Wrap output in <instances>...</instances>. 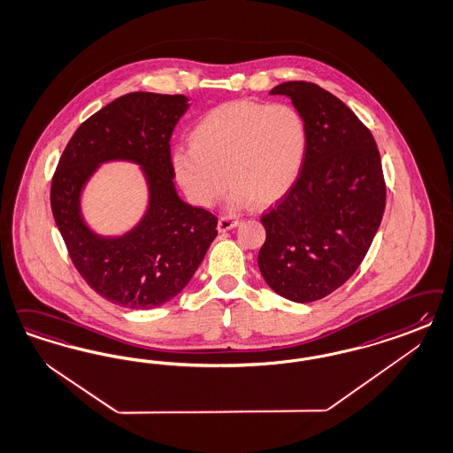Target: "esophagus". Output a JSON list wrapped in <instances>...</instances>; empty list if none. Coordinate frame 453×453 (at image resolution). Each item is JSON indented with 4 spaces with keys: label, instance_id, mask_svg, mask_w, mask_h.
Returning <instances> with one entry per match:
<instances>
[{
    "label": "esophagus",
    "instance_id": "34e87169",
    "mask_svg": "<svg viewBox=\"0 0 453 453\" xmlns=\"http://www.w3.org/2000/svg\"><path fill=\"white\" fill-rule=\"evenodd\" d=\"M238 225H240V219H232V217H221L219 219V232H228Z\"/></svg>",
    "mask_w": 453,
    "mask_h": 453
}]
</instances>
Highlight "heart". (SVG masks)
<instances>
[{"instance_id":"b5f03b06","label":"heart","mask_w":453,"mask_h":453,"mask_svg":"<svg viewBox=\"0 0 453 453\" xmlns=\"http://www.w3.org/2000/svg\"><path fill=\"white\" fill-rule=\"evenodd\" d=\"M190 145L176 148L172 161L191 203L210 208L228 183L232 210L266 206L292 190L303 170L307 123L292 104L223 103L193 125Z\"/></svg>"}]
</instances>
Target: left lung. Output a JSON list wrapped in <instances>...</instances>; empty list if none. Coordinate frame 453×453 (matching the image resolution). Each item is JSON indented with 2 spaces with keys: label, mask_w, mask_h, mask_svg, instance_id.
Masks as SVG:
<instances>
[{
  "label": "left lung",
  "mask_w": 453,
  "mask_h": 453,
  "mask_svg": "<svg viewBox=\"0 0 453 453\" xmlns=\"http://www.w3.org/2000/svg\"><path fill=\"white\" fill-rule=\"evenodd\" d=\"M305 119L307 158L290 193L262 217L258 268L273 292L296 303L335 292L365 258L385 210L379 148L335 95L307 81L270 91Z\"/></svg>",
  "instance_id": "1"
}]
</instances>
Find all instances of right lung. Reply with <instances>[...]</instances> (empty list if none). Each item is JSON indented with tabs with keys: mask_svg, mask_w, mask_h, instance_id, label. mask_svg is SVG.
I'll use <instances>...</instances> for the list:
<instances>
[{
	"mask_svg": "<svg viewBox=\"0 0 453 453\" xmlns=\"http://www.w3.org/2000/svg\"><path fill=\"white\" fill-rule=\"evenodd\" d=\"M183 95L134 91L106 104L74 132L51 181V210L80 275L108 302L151 310L175 298L217 236V217L183 202L173 183L170 138L188 110ZM130 160L146 178L144 217L123 235L96 234L81 196L104 162Z\"/></svg>",
	"mask_w": 453,
	"mask_h": 453,
	"instance_id": "add662e5",
	"label": "right lung"
}]
</instances>
